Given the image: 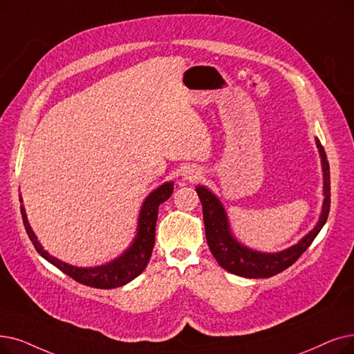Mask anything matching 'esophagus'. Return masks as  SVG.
I'll return each instance as SVG.
<instances>
[{"label":"esophagus","mask_w":354,"mask_h":354,"mask_svg":"<svg viewBox=\"0 0 354 354\" xmlns=\"http://www.w3.org/2000/svg\"><path fill=\"white\" fill-rule=\"evenodd\" d=\"M183 176H185V179H188L189 182H194V180H198L199 178H201V171H198V169H195V167H189L185 172H183Z\"/></svg>","instance_id":"esophagus-1"}]
</instances>
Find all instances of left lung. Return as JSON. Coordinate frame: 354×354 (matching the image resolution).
<instances>
[{"label":"left lung","instance_id":"1","mask_svg":"<svg viewBox=\"0 0 354 354\" xmlns=\"http://www.w3.org/2000/svg\"><path fill=\"white\" fill-rule=\"evenodd\" d=\"M317 147L321 155L322 172H324V204L318 224L314 227L311 233L306 234L298 244L292 248L279 252V253H260L250 250L245 245H241L230 233V227L227 221L225 211L211 191L204 187H196V194L201 199L204 224H205V237L208 248L212 256L217 260L218 265L230 273H234L243 278H270L294 265L301 254L310 248L317 234L321 232L322 225L326 224L330 212V165L327 160L326 150L317 139Z\"/></svg>","mask_w":354,"mask_h":354}]
</instances>
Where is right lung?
<instances>
[{"mask_svg": "<svg viewBox=\"0 0 354 354\" xmlns=\"http://www.w3.org/2000/svg\"><path fill=\"white\" fill-rule=\"evenodd\" d=\"M174 192V183L166 182L156 191H153L142 205V211L139 215V232L134 239V243L126 250V253L118 259L113 260L109 265L98 266V268H76L68 263L60 262L56 257L50 256L48 252L43 250L41 244L37 241L33 230L30 228L27 221V215L24 207L21 205V217L24 223V228L27 232L28 239L32 240L37 253L44 257L48 262L56 266L59 270H62L76 282L91 288L100 289H113L129 283L134 278H137L147 266L153 245H155V230L158 221V211L159 205L165 203ZM21 201V199H20Z\"/></svg>", "mask_w": 354, "mask_h": 354, "instance_id": "1", "label": "right lung"}]
</instances>
